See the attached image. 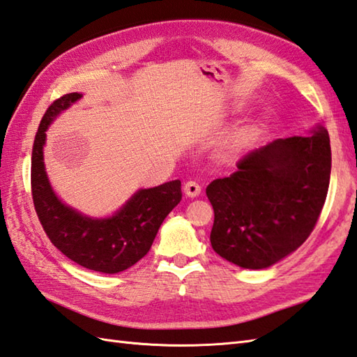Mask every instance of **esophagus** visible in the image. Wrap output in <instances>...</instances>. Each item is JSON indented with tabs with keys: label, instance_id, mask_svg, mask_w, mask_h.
I'll return each instance as SVG.
<instances>
[{
	"label": "esophagus",
	"instance_id": "1",
	"mask_svg": "<svg viewBox=\"0 0 357 357\" xmlns=\"http://www.w3.org/2000/svg\"><path fill=\"white\" fill-rule=\"evenodd\" d=\"M184 192L188 197H196L201 195V185H199L196 181H188L184 185Z\"/></svg>",
	"mask_w": 357,
	"mask_h": 357
}]
</instances>
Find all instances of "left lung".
I'll use <instances>...</instances> for the list:
<instances>
[{
  "mask_svg": "<svg viewBox=\"0 0 357 357\" xmlns=\"http://www.w3.org/2000/svg\"><path fill=\"white\" fill-rule=\"evenodd\" d=\"M331 170L327 130L273 139L246 153L206 196L214 208L211 246L245 269H264L298 250L324 206Z\"/></svg>",
  "mask_w": 357,
  "mask_h": 357,
  "instance_id": "obj_1",
  "label": "left lung"
}]
</instances>
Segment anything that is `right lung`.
I'll list each match as a JSON object with an SVG mask.
<instances>
[{
    "label": "right lung",
    "mask_w": 357,
    "mask_h": 357,
    "mask_svg": "<svg viewBox=\"0 0 357 357\" xmlns=\"http://www.w3.org/2000/svg\"><path fill=\"white\" fill-rule=\"evenodd\" d=\"M79 98L80 93L57 98L40 120L31 152L33 204L48 238L63 255L86 269L117 273L134 266L151 250L161 223L181 202V181L138 190L109 218H89L63 204L45 172V132Z\"/></svg>",
    "instance_id": "1"
}]
</instances>
